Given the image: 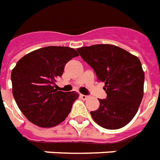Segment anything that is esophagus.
<instances>
[{
	"instance_id": "obj_1",
	"label": "esophagus",
	"mask_w": 160,
	"mask_h": 160,
	"mask_svg": "<svg viewBox=\"0 0 160 160\" xmlns=\"http://www.w3.org/2000/svg\"><path fill=\"white\" fill-rule=\"evenodd\" d=\"M80 98H81L82 99V100H87V99H88V96L82 95V94H81V95H80Z\"/></svg>"
}]
</instances>
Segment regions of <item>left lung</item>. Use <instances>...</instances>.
Returning a JSON list of instances; mask_svg holds the SVG:
<instances>
[{"label":"left lung","instance_id":"left-lung-1","mask_svg":"<svg viewBox=\"0 0 160 160\" xmlns=\"http://www.w3.org/2000/svg\"><path fill=\"white\" fill-rule=\"evenodd\" d=\"M82 58L104 82L107 99L91 112L96 123L107 130H117L134 118L144 96L145 72L138 57L113 44H94L78 48Z\"/></svg>","mask_w":160,"mask_h":160}]
</instances>
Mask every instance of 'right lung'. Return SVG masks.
<instances>
[{
  "mask_svg": "<svg viewBox=\"0 0 160 160\" xmlns=\"http://www.w3.org/2000/svg\"><path fill=\"white\" fill-rule=\"evenodd\" d=\"M78 53L74 48L48 46L27 53L11 72L12 93L18 107L31 123L50 128L64 121L79 94L63 92L53 84L65 64Z\"/></svg>",
  "mask_w": 160,
  "mask_h": 160,
  "instance_id": "add662e5",
  "label": "right lung"
}]
</instances>
